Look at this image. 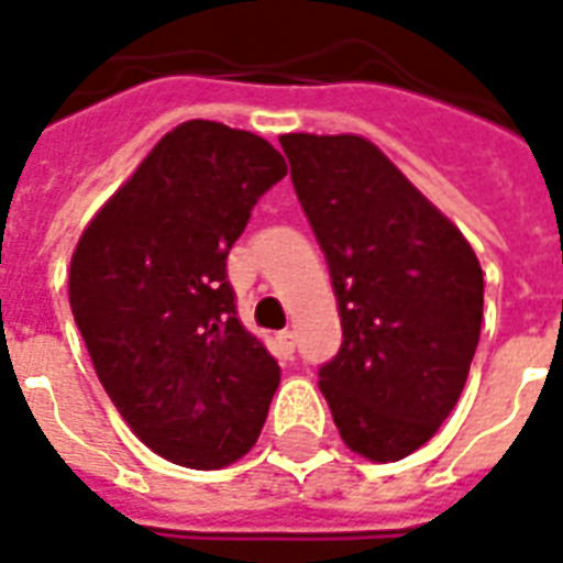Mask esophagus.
I'll use <instances>...</instances> for the list:
<instances>
[{
  "label": "esophagus",
  "instance_id": "esophagus-1",
  "mask_svg": "<svg viewBox=\"0 0 563 563\" xmlns=\"http://www.w3.org/2000/svg\"><path fill=\"white\" fill-rule=\"evenodd\" d=\"M277 351H280L283 360H291V354H295V333L291 330H280L277 333Z\"/></svg>",
  "mask_w": 563,
  "mask_h": 563
}]
</instances>
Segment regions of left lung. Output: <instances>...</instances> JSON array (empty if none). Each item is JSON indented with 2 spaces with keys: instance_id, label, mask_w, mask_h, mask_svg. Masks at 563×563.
Wrapping results in <instances>:
<instances>
[{
  "instance_id": "obj_1",
  "label": "left lung",
  "mask_w": 563,
  "mask_h": 563,
  "mask_svg": "<svg viewBox=\"0 0 563 563\" xmlns=\"http://www.w3.org/2000/svg\"><path fill=\"white\" fill-rule=\"evenodd\" d=\"M280 147L342 321L319 389L351 452L401 461L463 393L482 333L478 256L372 141L291 132Z\"/></svg>"
}]
</instances>
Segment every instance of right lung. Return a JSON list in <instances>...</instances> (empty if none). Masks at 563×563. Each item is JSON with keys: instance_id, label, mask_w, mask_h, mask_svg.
<instances>
[{"instance_id": "right-lung-1", "label": "right lung", "mask_w": 563, "mask_h": 563, "mask_svg": "<svg viewBox=\"0 0 563 563\" xmlns=\"http://www.w3.org/2000/svg\"><path fill=\"white\" fill-rule=\"evenodd\" d=\"M283 177L286 158L265 139L188 120L73 251L70 310L102 389L141 443L188 470L251 452L280 384L239 321L227 253Z\"/></svg>"}]
</instances>
